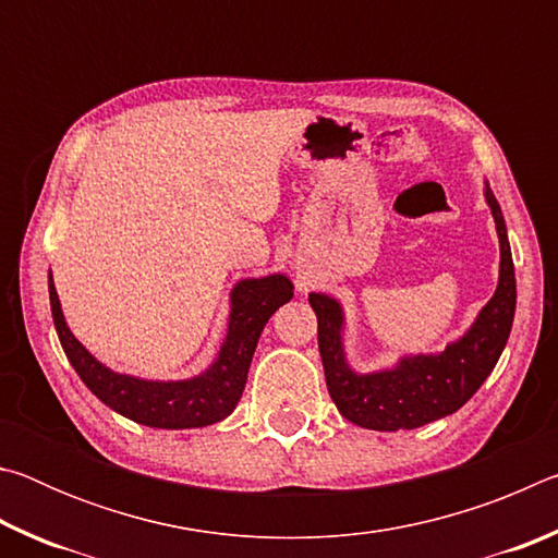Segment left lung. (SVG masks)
<instances>
[{"mask_svg":"<svg viewBox=\"0 0 558 558\" xmlns=\"http://www.w3.org/2000/svg\"><path fill=\"white\" fill-rule=\"evenodd\" d=\"M485 202L499 239V278L495 295L472 325L442 352L403 354L376 372H356L344 352V307L327 292H310L317 315V342L327 391L347 421L369 430H413L462 409L493 374L512 332L517 280L507 223L485 182Z\"/></svg>","mask_w":558,"mask_h":558,"instance_id":"8db88e82","label":"left lung"}]
</instances>
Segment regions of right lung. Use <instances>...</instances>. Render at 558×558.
<instances>
[{"instance_id":"obj_1","label":"right lung","mask_w":558,"mask_h":558,"mask_svg":"<svg viewBox=\"0 0 558 558\" xmlns=\"http://www.w3.org/2000/svg\"><path fill=\"white\" fill-rule=\"evenodd\" d=\"M292 282L282 272L243 278L229 295V325L214 362L189 379H143L112 372L83 347L65 325L59 292L49 270V298L56 335L81 381L125 418L149 428H204L231 415L245 389L248 366L263 327L292 298Z\"/></svg>"}]
</instances>
